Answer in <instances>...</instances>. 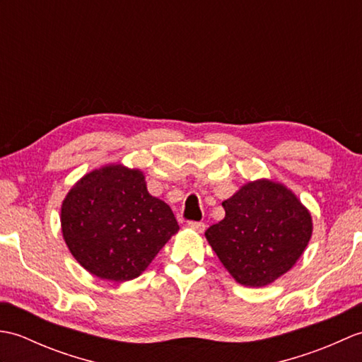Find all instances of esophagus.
Segmentation results:
<instances>
[{"label": "esophagus", "instance_id": "obj_1", "mask_svg": "<svg viewBox=\"0 0 362 362\" xmlns=\"http://www.w3.org/2000/svg\"><path fill=\"white\" fill-rule=\"evenodd\" d=\"M188 227H189V228H193V230H196V232H199V233H202L204 230H205V224H204V222H197V221H191V222H188Z\"/></svg>", "mask_w": 362, "mask_h": 362}]
</instances>
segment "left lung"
Returning a JSON list of instances; mask_svg holds the SVG:
<instances>
[{
    "label": "left lung",
    "mask_w": 362,
    "mask_h": 362,
    "mask_svg": "<svg viewBox=\"0 0 362 362\" xmlns=\"http://www.w3.org/2000/svg\"><path fill=\"white\" fill-rule=\"evenodd\" d=\"M226 218L205 238L233 279L250 288L271 284L302 257L313 219L281 183L255 180L222 202Z\"/></svg>",
    "instance_id": "8db88e82"
}]
</instances>
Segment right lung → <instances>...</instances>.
Segmentation results:
<instances>
[{
    "instance_id": "add662e5",
    "label": "right lung",
    "mask_w": 362,
    "mask_h": 362,
    "mask_svg": "<svg viewBox=\"0 0 362 362\" xmlns=\"http://www.w3.org/2000/svg\"><path fill=\"white\" fill-rule=\"evenodd\" d=\"M60 222L78 263L117 283L141 275L179 230L169 205L149 194L140 169L122 165L83 175L66 194Z\"/></svg>"
}]
</instances>
